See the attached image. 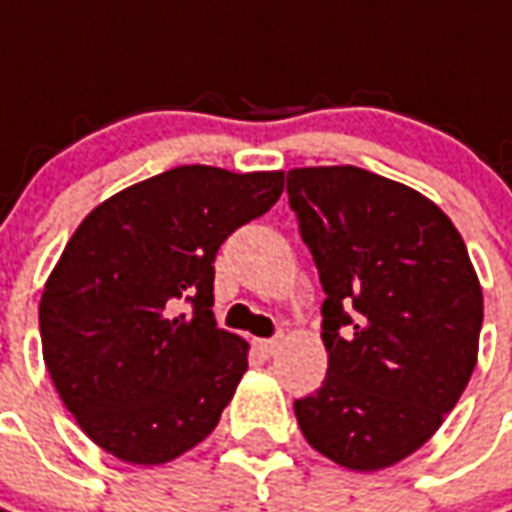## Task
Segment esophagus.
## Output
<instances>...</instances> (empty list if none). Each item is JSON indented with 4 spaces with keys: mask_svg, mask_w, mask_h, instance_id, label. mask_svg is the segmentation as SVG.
I'll return each instance as SVG.
<instances>
[{
    "mask_svg": "<svg viewBox=\"0 0 512 512\" xmlns=\"http://www.w3.org/2000/svg\"><path fill=\"white\" fill-rule=\"evenodd\" d=\"M255 348H257V354L274 356V351L279 348V340H255Z\"/></svg>",
    "mask_w": 512,
    "mask_h": 512,
    "instance_id": "obj_1",
    "label": "esophagus"
}]
</instances>
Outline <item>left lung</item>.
<instances>
[{"label": "left lung", "mask_w": 512, "mask_h": 512, "mask_svg": "<svg viewBox=\"0 0 512 512\" xmlns=\"http://www.w3.org/2000/svg\"><path fill=\"white\" fill-rule=\"evenodd\" d=\"M321 274V389L293 403L304 439L351 472L395 466L441 428L472 378L483 288L461 233L425 194L351 167L288 172Z\"/></svg>", "instance_id": "obj_1"}]
</instances>
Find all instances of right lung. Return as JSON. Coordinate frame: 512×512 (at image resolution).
I'll return each mask as SVG.
<instances>
[{"mask_svg":"<svg viewBox=\"0 0 512 512\" xmlns=\"http://www.w3.org/2000/svg\"><path fill=\"white\" fill-rule=\"evenodd\" d=\"M285 172L189 164L84 216L40 299L43 362L90 439L158 466L208 439L244 378L249 343L216 329L213 260L279 200ZM189 300L191 313H178Z\"/></svg>","mask_w":512,"mask_h":512,"instance_id":"obj_1","label":"right lung"}]
</instances>
